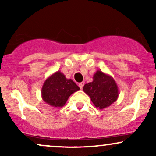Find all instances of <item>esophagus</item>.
I'll list each match as a JSON object with an SVG mask.
<instances>
[{"label":"esophagus","mask_w":156,"mask_h":156,"mask_svg":"<svg viewBox=\"0 0 156 156\" xmlns=\"http://www.w3.org/2000/svg\"><path fill=\"white\" fill-rule=\"evenodd\" d=\"M83 85H84V82H81V83H80L79 84H78V86H79V87L80 88V89H83Z\"/></svg>","instance_id":"obj_1"}]
</instances>
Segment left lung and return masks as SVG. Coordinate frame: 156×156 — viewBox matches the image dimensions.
<instances>
[{
	"instance_id": "8db88e82",
	"label": "left lung",
	"mask_w": 156,
	"mask_h": 156,
	"mask_svg": "<svg viewBox=\"0 0 156 156\" xmlns=\"http://www.w3.org/2000/svg\"><path fill=\"white\" fill-rule=\"evenodd\" d=\"M83 92L90 97L96 108L104 109L117 101L119 89L110 75L98 70L93 76V81L83 86Z\"/></svg>"
}]
</instances>
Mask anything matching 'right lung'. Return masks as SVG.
<instances>
[{"instance_id": "obj_1", "label": "right lung", "mask_w": 156, "mask_h": 156, "mask_svg": "<svg viewBox=\"0 0 156 156\" xmlns=\"http://www.w3.org/2000/svg\"><path fill=\"white\" fill-rule=\"evenodd\" d=\"M80 89L72 79H67L62 73L57 71L44 80L42 87V98L48 105L62 108L69 97Z\"/></svg>"}]
</instances>
